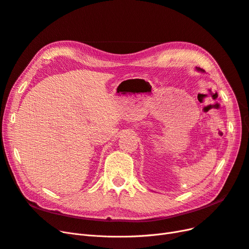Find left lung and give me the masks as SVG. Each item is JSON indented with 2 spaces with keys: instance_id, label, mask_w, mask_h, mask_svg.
I'll return each instance as SVG.
<instances>
[{
  "instance_id": "left-lung-1",
  "label": "left lung",
  "mask_w": 249,
  "mask_h": 249,
  "mask_svg": "<svg viewBox=\"0 0 249 249\" xmlns=\"http://www.w3.org/2000/svg\"><path fill=\"white\" fill-rule=\"evenodd\" d=\"M196 71H201V72H203V70L201 69V68H198V67H196Z\"/></svg>"
}]
</instances>
